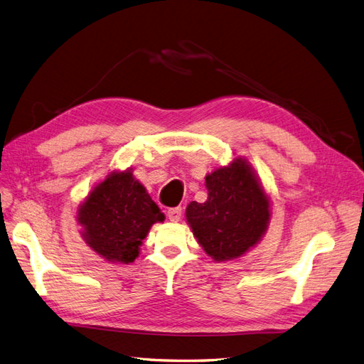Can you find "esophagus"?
Masks as SVG:
<instances>
[{
  "label": "esophagus",
  "instance_id": "34e87169",
  "mask_svg": "<svg viewBox=\"0 0 364 364\" xmlns=\"http://www.w3.org/2000/svg\"><path fill=\"white\" fill-rule=\"evenodd\" d=\"M167 217L171 220V222H179L181 217H182V208L181 206L170 208L167 211Z\"/></svg>",
  "mask_w": 364,
  "mask_h": 364
}]
</instances>
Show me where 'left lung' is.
<instances>
[{"mask_svg": "<svg viewBox=\"0 0 364 364\" xmlns=\"http://www.w3.org/2000/svg\"><path fill=\"white\" fill-rule=\"evenodd\" d=\"M208 200L191 202L186 220L215 261L238 258L255 246L270 218L269 200L245 161L206 176Z\"/></svg>", "mask_w": 364, "mask_h": 364, "instance_id": "1", "label": "left lung"}]
</instances>
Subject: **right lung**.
Returning a JSON list of instances; mask_svg holds the SVG:
<instances>
[{"label":"right lung","mask_w":364,"mask_h":364,"mask_svg":"<svg viewBox=\"0 0 364 364\" xmlns=\"http://www.w3.org/2000/svg\"><path fill=\"white\" fill-rule=\"evenodd\" d=\"M164 218L130 171L109 174L79 209L86 243L111 262L134 261L151 225Z\"/></svg>","instance_id":"obj_1"}]
</instances>
